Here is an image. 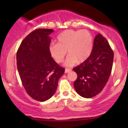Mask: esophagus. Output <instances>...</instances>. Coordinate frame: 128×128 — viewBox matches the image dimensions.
<instances>
[{"label":"esophagus","instance_id":"34e87169","mask_svg":"<svg viewBox=\"0 0 128 128\" xmlns=\"http://www.w3.org/2000/svg\"><path fill=\"white\" fill-rule=\"evenodd\" d=\"M72 70L71 69H65V71H64V72H65L66 73H69V72H70Z\"/></svg>","mask_w":128,"mask_h":128}]
</instances>
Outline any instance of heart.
I'll return each mask as SVG.
<instances>
[{"label": "heart", "instance_id": "obj_1", "mask_svg": "<svg viewBox=\"0 0 128 128\" xmlns=\"http://www.w3.org/2000/svg\"><path fill=\"white\" fill-rule=\"evenodd\" d=\"M56 42L50 45V53L56 62L61 63L67 50L69 55L64 62L66 66H73L76 62H84L92 53V38L86 30L64 31L57 36Z\"/></svg>", "mask_w": 128, "mask_h": 128}]
</instances>
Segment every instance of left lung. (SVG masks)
I'll use <instances>...</instances> for the list:
<instances>
[{"mask_svg": "<svg viewBox=\"0 0 128 128\" xmlns=\"http://www.w3.org/2000/svg\"><path fill=\"white\" fill-rule=\"evenodd\" d=\"M114 52L102 35H96L90 56L73 68L78 74L74 82L76 92L86 98L98 94L106 86L111 74Z\"/></svg>", "mask_w": 128, "mask_h": 128, "instance_id": "obj_1", "label": "left lung"}]
</instances>
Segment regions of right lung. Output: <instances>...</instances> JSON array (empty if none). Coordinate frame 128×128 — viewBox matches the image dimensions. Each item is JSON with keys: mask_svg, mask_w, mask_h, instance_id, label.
<instances>
[{"mask_svg": "<svg viewBox=\"0 0 128 128\" xmlns=\"http://www.w3.org/2000/svg\"><path fill=\"white\" fill-rule=\"evenodd\" d=\"M52 29L39 28L29 34L17 52V66L27 94L36 101H45L56 90L59 78L64 72L50 53Z\"/></svg>", "mask_w": 128, "mask_h": 128, "instance_id": "obj_1", "label": "right lung"}]
</instances>
